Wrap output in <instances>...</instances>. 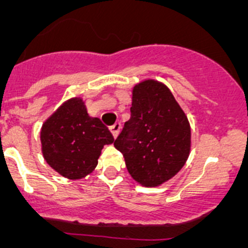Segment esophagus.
Instances as JSON below:
<instances>
[{
  "label": "esophagus",
  "instance_id": "1",
  "mask_svg": "<svg viewBox=\"0 0 248 248\" xmlns=\"http://www.w3.org/2000/svg\"><path fill=\"white\" fill-rule=\"evenodd\" d=\"M120 131H121V124H120V122H116V124H112V126L110 127V132H111V134L114 136V138H116V137L119 136Z\"/></svg>",
  "mask_w": 248,
  "mask_h": 248
}]
</instances>
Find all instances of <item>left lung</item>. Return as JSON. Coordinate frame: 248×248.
Segmentation results:
<instances>
[{
	"instance_id": "1",
	"label": "left lung",
	"mask_w": 248,
	"mask_h": 248,
	"mask_svg": "<svg viewBox=\"0 0 248 248\" xmlns=\"http://www.w3.org/2000/svg\"><path fill=\"white\" fill-rule=\"evenodd\" d=\"M114 146L144 187L159 186L181 170L191 152V126L163 82L147 79L133 87L131 119Z\"/></svg>"
}]
</instances>
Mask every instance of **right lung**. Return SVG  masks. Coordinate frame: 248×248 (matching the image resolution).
<instances>
[{
	"instance_id": "add662e5",
	"label": "right lung",
	"mask_w": 248,
	"mask_h": 248,
	"mask_svg": "<svg viewBox=\"0 0 248 248\" xmlns=\"http://www.w3.org/2000/svg\"><path fill=\"white\" fill-rule=\"evenodd\" d=\"M42 154L46 163L62 176L79 180L98 164L104 145L114 142L108 127L87 114L80 97L64 102L41 129Z\"/></svg>"
}]
</instances>
